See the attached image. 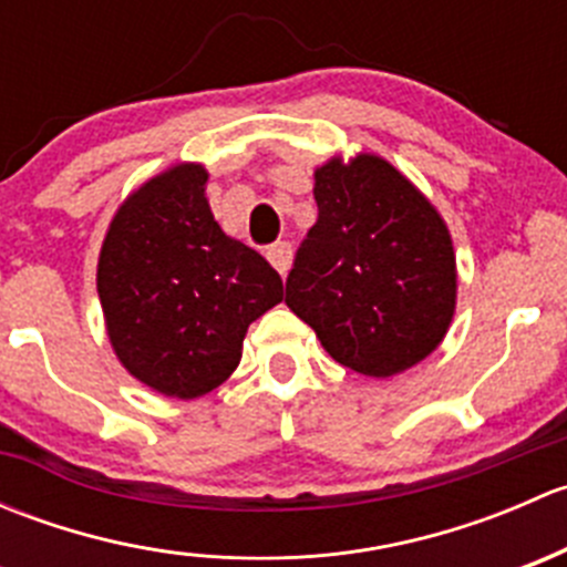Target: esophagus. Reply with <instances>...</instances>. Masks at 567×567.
Instances as JSON below:
<instances>
[{
  "label": "esophagus",
  "mask_w": 567,
  "mask_h": 567,
  "mask_svg": "<svg viewBox=\"0 0 567 567\" xmlns=\"http://www.w3.org/2000/svg\"><path fill=\"white\" fill-rule=\"evenodd\" d=\"M266 257H268V262L277 268L279 277H288L290 260H293V249H290V244H274V247L268 249Z\"/></svg>",
  "instance_id": "34e87169"
}]
</instances>
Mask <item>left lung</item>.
I'll list each match as a JSON object with an SVG mask.
<instances>
[{
    "label": "left lung",
    "instance_id": "obj_1",
    "mask_svg": "<svg viewBox=\"0 0 567 567\" xmlns=\"http://www.w3.org/2000/svg\"><path fill=\"white\" fill-rule=\"evenodd\" d=\"M318 221L285 285V305L334 362L370 379L414 368L455 316L458 268L436 205L375 153L316 169Z\"/></svg>",
    "mask_w": 567,
    "mask_h": 567
}]
</instances>
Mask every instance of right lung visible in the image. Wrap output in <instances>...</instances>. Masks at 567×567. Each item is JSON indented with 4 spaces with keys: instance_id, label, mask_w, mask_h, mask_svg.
<instances>
[{
    "instance_id": "right-lung-1",
    "label": "right lung",
    "mask_w": 567,
    "mask_h": 567,
    "mask_svg": "<svg viewBox=\"0 0 567 567\" xmlns=\"http://www.w3.org/2000/svg\"><path fill=\"white\" fill-rule=\"evenodd\" d=\"M208 169L183 162L120 203L99 255L106 337L153 392L203 398L241 362L251 320L282 301V279L214 219Z\"/></svg>"
}]
</instances>
